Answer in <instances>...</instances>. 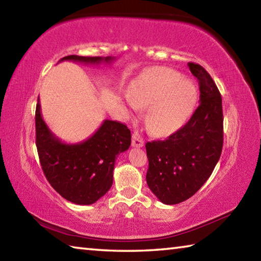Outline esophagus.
<instances>
[{
  "label": "esophagus",
  "instance_id": "34e87169",
  "mask_svg": "<svg viewBox=\"0 0 261 261\" xmlns=\"http://www.w3.org/2000/svg\"><path fill=\"white\" fill-rule=\"evenodd\" d=\"M132 146L134 147H143L144 146V139L141 138L139 132L135 131L132 135Z\"/></svg>",
  "mask_w": 261,
  "mask_h": 261
}]
</instances>
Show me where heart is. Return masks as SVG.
<instances>
[{
  "label": "heart",
  "mask_w": 261,
  "mask_h": 261,
  "mask_svg": "<svg viewBox=\"0 0 261 261\" xmlns=\"http://www.w3.org/2000/svg\"><path fill=\"white\" fill-rule=\"evenodd\" d=\"M129 95L136 106L148 107L147 130L154 136H168L191 116L198 91L191 81L180 78L175 70L155 67L132 82Z\"/></svg>",
  "instance_id": "obj_1"
}]
</instances>
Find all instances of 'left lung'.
<instances>
[{
    "mask_svg": "<svg viewBox=\"0 0 261 261\" xmlns=\"http://www.w3.org/2000/svg\"><path fill=\"white\" fill-rule=\"evenodd\" d=\"M188 65L199 83V106L187 124L166 140L146 144V182L166 205L179 204L192 197L213 173L222 152V98L201 65L192 62Z\"/></svg>",
    "mask_w": 261,
    "mask_h": 261,
    "instance_id": "left-lung-1",
    "label": "left lung"
}]
</instances>
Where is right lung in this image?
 <instances>
[{
    "label": "right lung",
    "mask_w": 261,
    "mask_h": 261,
    "mask_svg": "<svg viewBox=\"0 0 261 261\" xmlns=\"http://www.w3.org/2000/svg\"><path fill=\"white\" fill-rule=\"evenodd\" d=\"M114 57L69 55L61 61L84 64L110 63ZM60 61V62H61ZM35 144L46 178L64 199L77 205H91L113 185L115 160L131 144L125 124L105 120L93 136L78 144H65L57 138L42 120L40 102L35 109Z\"/></svg>",
    "instance_id": "obj_1"
}]
</instances>
